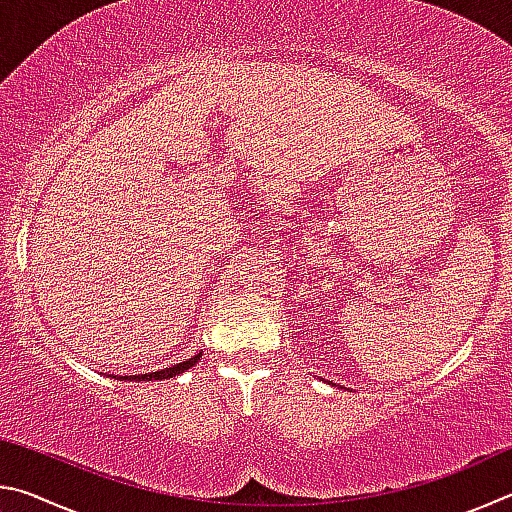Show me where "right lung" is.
Here are the masks:
<instances>
[{
	"label": "right lung",
	"mask_w": 512,
	"mask_h": 512,
	"mask_svg": "<svg viewBox=\"0 0 512 512\" xmlns=\"http://www.w3.org/2000/svg\"><path fill=\"white\" fill-rule=\"evenodd\" d=\"M198 359H201V352L198 354H194L192 359H187V361H183V363H176V366H171V368H164V370H155V372H146V375H133V377H119L121 381L124 379H135V381H153V379H169V377H176V375H180V372H185V370H189L192 366H196L198 363Z\"/></svg>",
	"instance_id": "1"
}]
</instances>
